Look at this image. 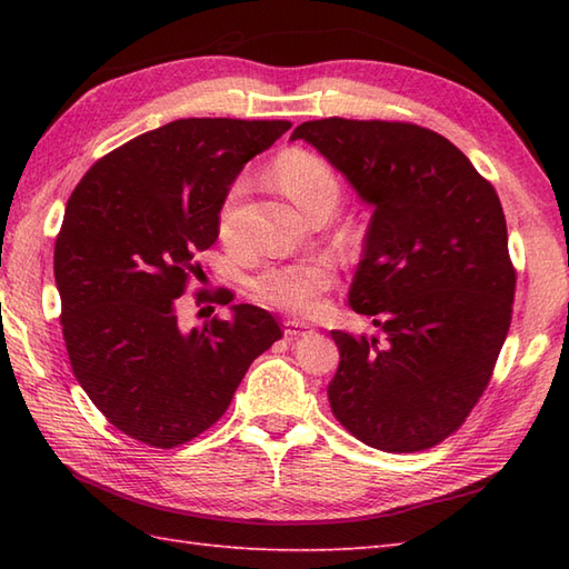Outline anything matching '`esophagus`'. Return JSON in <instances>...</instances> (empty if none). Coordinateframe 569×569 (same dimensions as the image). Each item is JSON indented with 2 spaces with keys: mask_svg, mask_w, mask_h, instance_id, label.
Returning <instances> with one entry per match:
<instances>
[{
  "mask_svg": "<svg viewBox=\"0 0 569 569\" xmlns=\"http://www.w3.org/2000/svg\"><path fill=\"white\" fill-rule=\"evenodd\" d=\"M283 325H286V335H288V337H300V335L310 330V325H308V322H303V320H296V318L286 320Z\"/></svg>",
  "mask_w": 569,
  "mask_h": 569,
  "instance_id": "1",
  "label": "esophagus"
}]
</instances>
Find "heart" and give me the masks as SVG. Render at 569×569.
I'll list each match as a JSON object with an SVG mask.
<instances>
[{"instance_id":"heart-1","label":"heart","mask_w":569,"mask_h":569,"mask_svg":"<svg viewBox=\"0 0 569 569\" xmlns=\"http://www.w3.org/2000/svg\"><path fill=\"white\" fill-rule=\"evenodd\" d=\"M271 176L288 198H291L308 217L330 214L340 200V178L335 168L320 153L308 149H288L271 166ZM247 178H234L224 190L220 210H217V229L222 239H232L239 222L241 200L247 196ZM335 261L325 253L308 257L293 263H276L263 269L251 281L253 293L263 303L281 308L296 316H310L320 308L322 293L335 283Z\"/></svg>"}]
</instances>
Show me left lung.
<instances>
[{
	"mask_svg": "<svg viewBox=\"0 0 569 569\" xmlns=\"http://www.w3.org/2000/svg\"><path fill=\"white\" fill-rule=\"evenodd\" d=\"M293 139L373 204L349 306L381 337L332 330V416L377 450H428L462 428L511 328L516 269L501 200L426 127L328 117L296 127Z\"/></svg>",
	"mask_w": 569,
	"mask_h": 569,
	"instance_id": "8db88e82",
	"label": "left lung"
}]
</instances>
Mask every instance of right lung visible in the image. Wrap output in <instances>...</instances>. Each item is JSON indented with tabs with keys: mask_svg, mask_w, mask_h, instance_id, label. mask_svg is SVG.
<instances>
[{
	"mask_svg": "<svg viewBox=\"0 0 569 569\" xmlns=\"http://www.w3.org/2000/svg\"><path fill=\"white\" fill-rule=\"evenodd\" d=\"M288 129L286 119H176L102 156L72 190L53 251L70 367L141 445L173 450L212 428L251 361L283 337L271 312L247 303L186 332L178 298L220 237L224 190ZM192 298L227 306L234 293Z\"/></svg>",
	"mask_w": 569,
	"mask_h": 569,
	"instance_id": "obj_1",
	"label": "right lung"
}]
</instances>
